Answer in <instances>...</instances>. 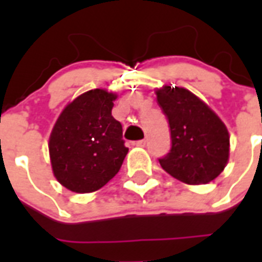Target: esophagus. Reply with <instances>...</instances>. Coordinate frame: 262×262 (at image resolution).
<instances>
[{
  "label": "esophagus",
  "mask_w": 262,
  "mask_h": 262,
  "mask_svg": "<svg viewBox=\"0 0 262 262\" xmlns=\"http://www.w3.org/2000/svg\"><path fill=\"white\" fill-rule=\"evenodd\" d=\"M145 143H147L145 140H139V141H136L135 145L136 147H145Z\"/></svg>",
  "instance_id": "1"
}]
</instances>
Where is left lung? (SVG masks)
Listing matches in <instances>:
<instances>
[{"mask_svg": "<svg viewBox=\"0 0 262 262\" xmlns=\"http://www.w3.org/2000/svg\"><path fill=\"white\" fill-rule=\"evenodd\" d=\"M158 104L168 121L171 149L159 163L187 185H203L223 171L230 155V136L222 119L185 88L164 85Z\"/></svg>", "mask_w": 262, "mask_h": 262, "instance_id": "left-lung-1", "label": "left lung"}]
</instances>
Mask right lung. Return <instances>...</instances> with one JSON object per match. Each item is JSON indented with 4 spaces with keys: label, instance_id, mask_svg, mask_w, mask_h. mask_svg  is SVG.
Returning <instances> with one entry per match:
<instances>
[{
    "label": "right lung",
    "instance_id": "obj_1",
    "mask_svg": "<svg viewBox=\"0 0 262 262\" xmlns=\"http://www.w3.org/2000/svg\"><path fill=\"white\" fill-rule=\"evenodd\" d=\"M117 95L91 90L69 103L57 119L49 141L51 167L62 186L91 193L119 171L129 148L122 125L111 115Z\"/></svg>",
    "mask_w": 262,
    "mask_h": 262
}]
</instances>
